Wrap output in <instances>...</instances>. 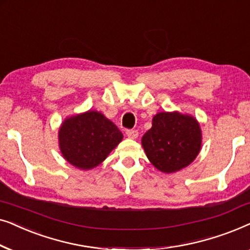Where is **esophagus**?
I'll return each instance as SVG.
<instances>
[{
  "label": "esophagus",
  "mask_w": 250,
  "mask_h": 250,
  "mask_svg": "<svg viewBox=\"0 0 250 250\" xmlns=\"http://www.w3.org/2000/svg\"><path fill=\"white\" fill-rule=\"evenodd\" d=\"M126 135H127L129 139L134 140L139 136V132L135 131V129H127V131H126Z\"/></svg>",
  "instance_id": "esophagus-1"
}]
</instances>
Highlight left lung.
Wrapping results in <instances>:
<instances>
[{"label": "left lung", "mask_w": 250, "mask_h": 250, "mask_svg": "<svg viewBox=\"0 0 250 250\" xmlns=\"http://www.w3.org/2000/svg\"><path fill=\"white\" fill-rule=\"evenodd\" d=\"M150 163L163 173H175L189 166L203 145L200 124L193 116L162 111L153 116L152 126L141 140Z\"/></svg>", "instance_id": "8db88e82"}]
</instances>
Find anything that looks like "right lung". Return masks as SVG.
Wrapping results in <instances>:
<instances>
[{"instance_id": "add662e5", "label": "right lung", "mask_w": 250, "mask_h": 250, "mask_svg": "<svg viewBox=\"0 0 250 250\" xmlns=\"http://www.w3.org/2000/svg\"><path fill=\"white\" fill-rule=\"evenodd\" d=\"M123 138L117 126L97 110L67 117L58 133L61 155L70 165L83 170L100 165Z\"/></svg>"}]
</instances>
